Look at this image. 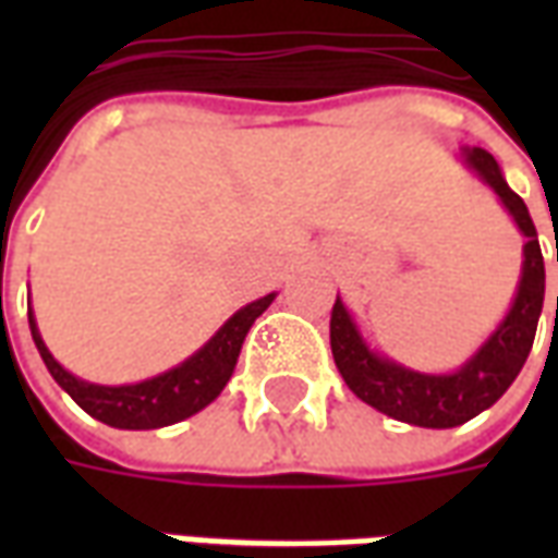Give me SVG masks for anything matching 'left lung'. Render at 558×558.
Segmentation results:
<instances>
[{
	"label": "left lung",
	"mask_w": 558,
	"mask_h": 558,
	"mask_svg": "<svg viewBox=\"0 0 558 558\" xmlns=\"http://www.w3.org/2000/svg\"><path fill=\"white\" fill-rule=\"evenodd\" d=\"M466 160L499 194L505 208L514 215L517 227L526 235V247H523L526 259H523V278H520L514 307L505 316L502 326L496 328V335L481 347L478 355L469 359L466 367H460L457 374H415V371H407V367L379 359L367 350L340 299H335V307H331V326H328L331 355H335L343 383L367 407L386 412L391 418L407 421V424H418V427L466 424L469 418H475L478 412L502 398L520 374V367L526 364L532 340L538 331L541 307H544V256H541L538 232L529 218L526 203L508 187L499 172V163L487 148H466Z\"/></svg>",
	"instance_id": "1"
}]
</instances>
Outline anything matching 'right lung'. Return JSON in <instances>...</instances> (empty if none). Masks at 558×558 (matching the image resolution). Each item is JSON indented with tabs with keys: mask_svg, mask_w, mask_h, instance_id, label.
Segmentation results:
<instances>
[{
	"mask_svg": "<svg viewBox=\"0 0 558 558\" xmlns=\"http://www.w3.org/2000/svg\"><path fill=\"white\" fill-rule=\"evenodd\" d=\"M271 299L275 295H266V299H256L247 307H242L232 319H227V326L220 328L218 335L208 340L196 355H191L187 362L172 367L167 374L146 379V383H137V386L107 388L83 383L77 376L68 374L65 367L50 355V350L44 347L38 326L32 319V311L29 328L32 340H35L38 352H41L50 376L65 388L80 410H86L92 418L104 421L110 427L155 430V427H167V424H175V421L191 418L194 412H199L218 398L223 386L230 383L232 367L239 362L247 328L254 326V319L266 311Z\"/></svg>",
	"mask_w": 558,
	"mask_h": 558,
	"instance_id": "1",
	"label": "right lung"
}]
</instances>
